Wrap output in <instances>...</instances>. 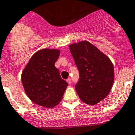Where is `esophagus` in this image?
Here are the masks:
<instances>
[{
    "label": "esophagus",
    "mask_w": 135,
    "mask_h": 135,
    "mask_svg": "<svg viewBox=\"0 0 135 135\" xmlns=\"http://www.w3.org/2000/svg\"><path fill=\"white\" fill-rule=\"evenodd\" d=\"M66 82H67L68 84H69V85H70V84H71V78H68L67 80H66Z\"/></svg>",
    "instance_id": "esophagus-1"
}]
</instances>
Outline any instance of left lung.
<instances>
[{
    "mask_svg": "<svg viewBox=\"0 0 135 135\" xmlns=\"http://www.w3.org/2000/svg\"><path fill=\"white\" fill-rule=\"evenodd\" d=\"M71 53L80 73L75 88L83 103L93 105L102 101L111 91L114 80L112 62L88 41L69 45Z\"/></svg>",
    "mask_w": 135,
    "mask_h": 135,
    "instance_id": "left-lung-1",
    "label": "left lung"
}]
</instances>
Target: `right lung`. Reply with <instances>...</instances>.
<instances>
[{
    "label": "right lung",
    "instance_id": "add662e5",
    "mask_svg": "<svg viewBox=\"0 0 135 135\" xmlns=\"http://www.w3.org/2000/svg\"><path fill=\"white\" fill-rule=\"evenodd\" d=\"M60 54L57 49L38 50L22 71L21 81L26 95L35 103L46 108L57 105L68 86L55 66Z\"/></svg>",
    "mask_w": 135,
    "mask_h": 135
}]
</instances>
